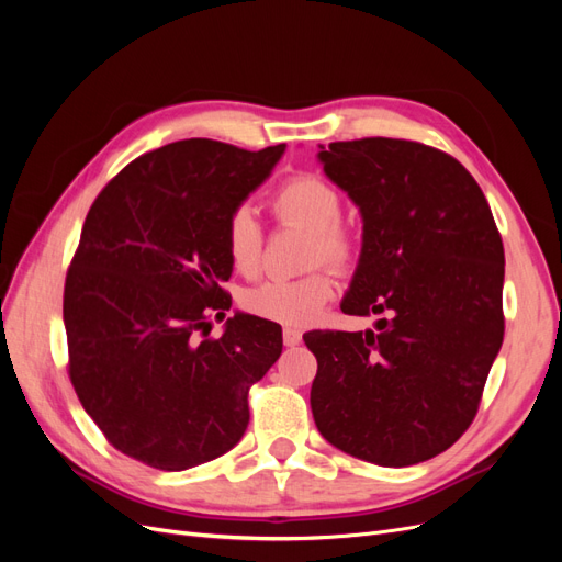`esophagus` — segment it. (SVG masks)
<instances>
[{
    "label": "esophagus",
    "instance_id": "esophagus-1",
    "mask_svg": "<svg viewBox=\"0 0 562 562\" xmlns=\"http://www.w3.org/2000/svg\"><path fill=\"white\" fill-rule=\"evenodd\" d=\"M300 339H302V333L297 328H283V345L285 347L300 345Z\"/></svg>",
    "mask_w": 562,
    "mask_h": 562
}]
</instances>
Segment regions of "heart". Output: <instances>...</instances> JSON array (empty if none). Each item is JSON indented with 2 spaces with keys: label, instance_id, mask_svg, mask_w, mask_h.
Returning a JSON list of instances; mask_svg holds the SVG:
<instances>
[{
  "label": "heart",
  "instance_id": "b5f03b06",
  "mask_svg": "<svg viewBox=\"0 0 562 562\" xmlns=\"http://www.w3.org/2000/svg\"><path fill=\"white\" fill-rule=\"evenodd\" d=\"M269 209L281 225H295L310 232L307 265H330L345 271L359 258L356 234L342 220V196L316 173H293L269 199ZM265 232L248 206H236L225 220V252L234 271L241 277L258 274L262 262ZM333 277L328 269H312L300 279H269L248 288L241 295L250 314L291 323H310L333 297Z\"/></svg>",
  "mask_w": 562,
  "mask_h": 562
}]
</instances>
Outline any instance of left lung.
I'll return each mask as SVG.
<instances>
[{"label":"left lung","instance_id":"1","mask_svg":"<svg viewBox=\"0 0 562 562\" xmlns=\"http://www.w3.org/2000/svg\"><path fill=\"white\" fill-rule=\"evenodd\" d=\"M323 171L363 215L342 312L378 330H310L321 436L380 467L446 452L479 413L504 339V244L490 203L448 151L401 138L321 145Z\"/></svg>","mask_w":562,"mask_h":562}]
</instances>
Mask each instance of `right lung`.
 Masks as SVG:
<instances>
[{
	"label": "right lung",
	"mask_w": 562,
	"mask_h": 562,
	"mask_svg": "<svg viewBox=\"0 0 562 562\" xmlns=\"http://www.w3.org/2000/svg\"><path fill=\"white\" fill-rule=\"evenodd\" d=\"M285 145L209 138L151 149L91 203L67 267V375L122 454L182 471L225 454L248 427V391L277 363L281 326L232 307L225 220Z\"/></svg>",
	"instance_id": "right-lung-1"
}]
</instances>
